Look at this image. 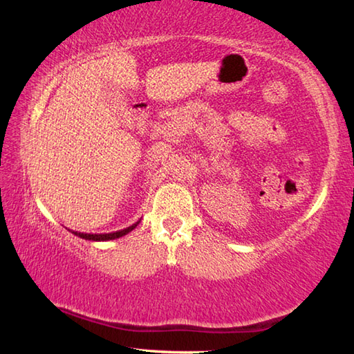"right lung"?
Here are the masks:
<instances>
[{"label":"right lung","mask_w":354,"mask_h":354,"mask_svg":"<svg viewBox=\"0 0 354 354\" xmlns=\"http://www.w3.org/2000/svg\"><path fill=\"white\" fill-rule=\"evenodd\" d=\"M138 223H140V221L135 222L133 225H131V227L115 231V232H109V234H85V232H77V231H71V232L74 236H77L80 239H85V240H93V242H106V240H115V239H120V237H123L126 234H129L132 230L137 228Z\"/></svg>","instance_id":"right-lung-1"}]
</instances>
